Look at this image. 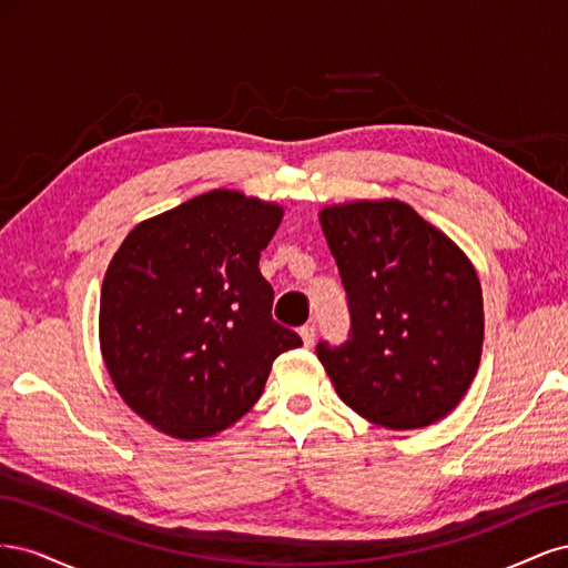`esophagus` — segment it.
<instances>
[{"instance_id":"esophagus-1","label":"esophagus","mask_w":568,"mask_h":568,"mask_svg":"<svg viewBox=\"0 0 568 568\" xmlns=\"http://www.w3.org/2000/svg\"><path fill=\"white\" fill-rule=\"evenodd\" d=\"M301 338H303V346H305V348L313 346V343H315V324H313V322L301 326Z\"/></svg>"}]
</instances>
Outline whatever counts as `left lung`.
Segmentation results:
<instances>
[{
    "instance_id": "left-lung-1",
    "label": "left lung",
    "mask_w": 568,
    "mask_h": 568,
    "mask_svg": "<svg viewBox=\"0 0 568 568\" xmlns=\"http://www.w3.org/2000/svg\"><path fill=\"white\" fill-rule=\"evenodd\" d=\"M320 222L351 313L348 338L315 348L338 398L395 432L450 415L484 346L469 257L403 201L329 205Z\"/></svg>"
}]
</instances>
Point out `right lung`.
Returning a JSON list of instances; mask_svg holds the SVG:
<instances>
[{"label":"right lung","mask_w":568,"mask_h":568,"mask_svg":"<svg viewBox=\"0 0 568 568\" xmlns=\"http://www.w3.org/2000/svg\"><path fill=\"white\" fill-rule=\"evenodd\" d=\"M277 203L215 189L136 225L101 286L106 369L136 415L196 440L242 419L272 363L303 346L272 320L261 251L277 232Z\"/></svg>","instance_id":"obj_1"}]
</instances>
